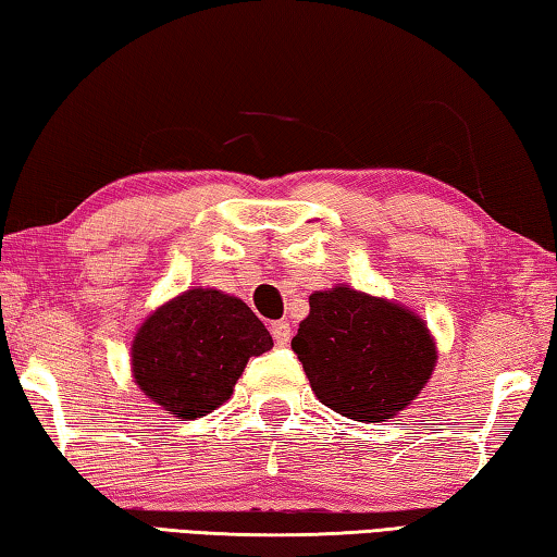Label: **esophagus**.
<instances>
[{
    "instance_id": "1",
    "label": "esophagus",
    "mask_w": 557,
    "mask_h": 557,
    "mask_svg": "<svg viewBox=\"0 0 557 557\" xmlns=\"http://www.w3.org/2000/svg\"><path fill=\"white\" fill-rule=\"evenodd\" d=\"M271 337L276 345H288L290 339V325L286 320H278V323H271Z\"/></svg>"
}]
</instances>
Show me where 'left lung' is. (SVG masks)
<instances>
[{
    "label": "left lung",
    "instance_id": "1",
    "mask_svg": "<svg viewBox=\"0 0 557 557\" xmlns=\"http://www.w3.org/2000/svg\"><path fill=\"white\" fill-rule=\"evenodd\" d=\"M308 304L290 347L320 404L379 423L423 392L437 349L413 310L349 286L315 290Z\"/></svg>",
    "mask_w": 557,
    "mask_h": 557
}]
</instances>
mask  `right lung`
Listing matches in <instances>:
<instances>
[{"label": "right lung", "mask_w": 557, "mask_h": 557, "mask_svg": "<svg viewBox=\"0 0 557 557\" xmlns=\"http://www.w3.org/2000/svg\"><path fill=\"white\" fill-rule=\"evenodd\" d=\"M273 347L269 330L244 300L190 288L156 308L136 330V386L175 418L208 416L234 392L249 357Z\"/></svg>", "instance_id": "obj_1"}]
</instances>
